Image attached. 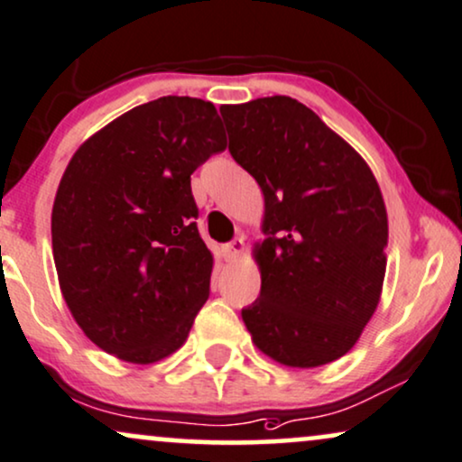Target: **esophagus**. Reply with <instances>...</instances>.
Returning a JSON list of instances; mask_svg holds the SVG:
<instances>
[{
  "label": "esophagus",
  "instance_id": "34e87169",
  "mask_svg": "<svg viewBox=\"0 0 462 462\" xmlns=\"http://www.w3.org/2000/svg\"><path fill=\"white\" fill-rule=\"evenodd\" d=\"M242 253H244V237H236L229 245H226V256H229V259H237Z\"/></svg>",
  "mask_w": 462,
  "mask_h": 462
}]
</instances>
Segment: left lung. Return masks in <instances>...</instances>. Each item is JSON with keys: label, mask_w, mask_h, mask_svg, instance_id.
<instances>
[{"label": "left lung", "mask_w": 462, "mask_h": 462, "mask_svg": "<svg viewBox=\"0 0 462 462\" xmlns=\"http://www.w3.org/2000/svg\"><path fill=\"white\" fill-rule=\"evenodd\" d=\"M231 157L265 197L261 295L242 310L263 355L320 367L352 350L380 303L388 218L361 154L286 95L220 107Z\"/></svg>", "instance_id": "left-lung-1"}]
</instances>
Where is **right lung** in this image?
Instances as JSON below:
<instances>
[{
    "label": "right lung",
    "mask_w": 462,
    "mask_h": 462,
    "mask_svg": "<svg viewBox=\"0 0 462 462\" xmlns=\"http://www.w3.org/2000/svg\"><path fill=\"white\" fill-rule=\"evenodd\" d=\"M225 148L214 104L167 95L71 157L52 206V254L71 316L107 355L148 365L187 341L214 265L190 173Z\"/></svg>",
    "instance_id": "1"
}]
</instances>
